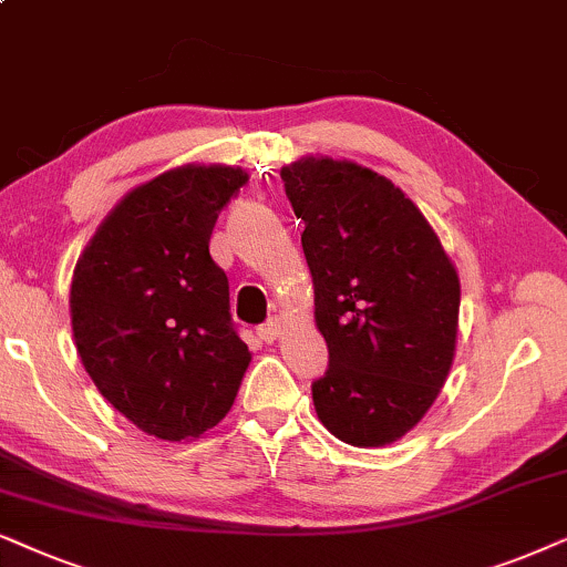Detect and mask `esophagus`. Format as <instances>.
<instances>
[{"instance_id":"esophagus-1","label":"esophagus","mask_w":567,"mask_h":567,"mask_svg":"<svg viewBox=\"0 0 567 567\" xmlns=\"http://www.w3.org/2000/svg\"><path fill=\"white\" fill-rule=\"evenodd\" d=\"M279 331H282V321L269 319V321H264L259 329H256V334H259V339H264V342H275V339L279 337Z\"/></svg>"}]
</instances>
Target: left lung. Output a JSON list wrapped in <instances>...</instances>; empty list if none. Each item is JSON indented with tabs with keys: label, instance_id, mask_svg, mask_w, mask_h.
<instances>
[{
	"label": "left lung",
	"instance_id": "8db88e82",
	"mask_svg": "<svg viewBox=\"0 0 567 567\" xmlns=\"http://www.w3.org/2000/svg\"><path fill=\"white\" fill-rule=\"evenodd\" d=\"M306 223L316 327L329 368L311 383L339 441L386 446L422 420L451 371L458 275L402 188L347 161L303 157L279 171Z\"/></svg>",
	"mask_w": 567,
	"mask_h": 567
}]
</instances>
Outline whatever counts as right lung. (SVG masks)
<instances>
[{"instance_id":"right-lung-1","label":"right lung","mask_w":567,"mask_h":567,"mask_svg":"<svg viewBox=\"0 0 567 567\" xmlns=\"http://www.w3.org/2000/svg\"><path fill=\"white\" fill-rule=\"evenodd\" d=\"M246 181L230 165L163 173L118 202L74 267L82 365L126 420L163 441L215 427L251 362L228 277L209 256L217 215Z\"/></svg>"}]
</instances>
